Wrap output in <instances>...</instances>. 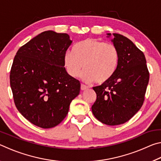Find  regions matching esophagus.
<instances>
[{"label": "esophagus", "instance_id": "34e87169", "mask_svg": "<svg viewBox=\"0 0 161 161\" xmlns=\"http://www.w3.org/2000/svg\"><path fill=\"white\" fill-rule=\"evenodd\" d=\"M88 88H89V87L87 86L86 85H85V84H81V90H86V89H87Z\"/></svg>", "mask_w": 161, "mask_h": 161}]
</instances>
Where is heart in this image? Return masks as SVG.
Instances as JSON below:
<instances>
[{"mask_svg": "<svg viewBox=\"0 0 161 161\" xmlns=\"http://www.w3.org/2000/svg\"><path fill=\"white\" fill-rule=\"evenodd\" d=\"M120 54L113 44L94 38H86L65 53L63 62L67 74L77 77L84 68L81 77L86 82L103 84L110 80L119 66Z\"/></svg>", "mask_w": 161, "mask_h": 161, "instance_id": "1", "label": "heart"}]
</instances>
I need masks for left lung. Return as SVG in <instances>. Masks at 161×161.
<instances>
[{
  "mask_svg": "<svg viewBox=\"0 0 161 161\" xmlns=\"http://www.w3.org/2000/svg\"><path fill=\"white\" fill-rule=\"evenodd\" d=\"M112 35L120 54L119 66L110 80L93 87L97 99L92 111L102 123L116 126L126 123L142 107L149 72L143 52L126 37Z\"/></svg>",
  "mask_w": 161,
  "mask_h": 161,
  "instance_id": "obj_1",
  "label": "left lung"
}]
</instances>
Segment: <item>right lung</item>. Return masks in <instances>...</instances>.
<instances>
[{"mask_svg":"<svg viewBox=\"0 0 161 161\" xmlns=\"http://www.w3.org/2000/svg\"><path fill=\"white\" fill-rule=\"evenodd\" d=\"M72 41L66 33L48 31L22 46L10 73L16 108L32 124L50 129L63 121L80 91L67 74L63 58Z\"/></svg>","mask_w":161,"mask_h":161,"instance_id":"obj_1","label":"right lung"}]
</instances>
